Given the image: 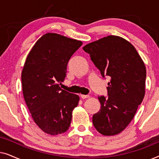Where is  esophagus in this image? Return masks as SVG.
<instances>
[{"instance_id":"34e87169","label":"esophagus","mask_w":159,"mask_h":159,"mask_svg":"<svg viewBox=\"0 0 159 159\" xmlns=\"http://www.w3.org/2000/svg\"><path fill=\"white\" fill-rule=\"evenodd\" d=\"M80 97H81L82 99H85V98H89L90 96H89L88 95H80Z\"/></svg>"}]
</instances>
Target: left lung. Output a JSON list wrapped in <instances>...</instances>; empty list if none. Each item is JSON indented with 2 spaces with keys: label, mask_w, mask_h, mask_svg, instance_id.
<instances>
[{
  "label": "left lung",
  "mask_w": 159,
  "mask_h": 159,
  "mask_svg": "<svg viewBox=\"0 0 159 159\" xmlns=\"http://www.w3.org/2000/svg\"><path fill=\"white\" fill-rule=\"evenodd\" d=\"M102 77H110L108 96H98L101 109L93 116L95 129L103 135H115L132 120L145 95L146 69L131 43L110 35L83 47Z\"/></svg>",
  "instance_id": "8db88e82"
}]
</instances>
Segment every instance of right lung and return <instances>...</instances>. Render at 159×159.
I'll use <instances>...</instances> for the list:
<instances>
[{
	"mask_svg": "<svg viewBox=\"0 0 159 159\" xmlns=\"http://www.w3.org/2000/svg\"><path fill=\"white\" fill-rule=\"evenodd\" d=\"M82 43L56 33H47L28 54L21 73L25 103L32 119L45 133L56 135L68 130L72 111L80 98L60 88L71 56Z\"/></svg>",
	"mask_w": 159,
	"mask_h": 159,
	"instance_id": "right-lung-1",
	"label": "right lung"
}]
</instances>
